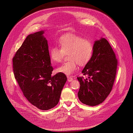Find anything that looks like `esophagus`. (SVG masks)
Returning a JSON list of instances; mask_svg holds the SVG:
<instances>
[{"mask_svg":"<svg viewBox=\"0 0 133 133\" xmlns=\"http://www.w3.org/2000/svg\"><path fill=\"white\" fill-rule=\"evenodd\" d=\"M67 80L68 82H71L73 80V78L71 76H67Z\"/></svg>","mask_w":133,"mask_h":133,"instance_id":"1","label":"esophagus"}]
</instances>
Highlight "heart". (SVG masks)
<instances>
[{"instance_id": "b5f03b06", "label": "heart", "mask_w": 133, "mask_h": 133, "mask_svg": "<svg viewBox=\"0 0 133 133\" xmlns=\"http://www.w3.org/2000/svg\"><path fill=\"white\" fill-rule=\"evenodd\" d=\"M60 48L53 46L50 50V58L53 64L61 61L65 54L69 60L59 66L55 72L67 76L72 75L78 68V65L83 66L91 59L93 44L90 40L74 33H67L61 37L58 41Z\"/></svg>"}]
</instances>
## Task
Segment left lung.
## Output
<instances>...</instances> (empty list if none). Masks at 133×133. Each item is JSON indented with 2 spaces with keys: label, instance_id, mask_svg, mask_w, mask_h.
Masks as SVG:
<instances>
[{
  "label": "left lung",
  "instance_id": "8db88e82",
  "mask_svg": "<svg viewBox=\"0 0 133 133\" xmlns=\"http://www.w3.org/2000/svg\"><path fill=\"white\" fill-rule=\"evenodd\" d=\"M117 61L108 41L103 38L94 41L92 57L82 71L88 79L78 77L80 89L78 96L86 105L101 103L112 89L116 73Z\"/></svg>",
  "mask_w": 133,
  "mask_h": 133
}]
</instances>
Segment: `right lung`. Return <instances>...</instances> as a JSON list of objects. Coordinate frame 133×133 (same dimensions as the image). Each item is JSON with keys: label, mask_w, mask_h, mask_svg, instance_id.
<instances>
[{"label": "right lung", "mask_w": 133, "mask_h": 133, "mask_svg": "<svg viewBox=\"0 0 133 133\" xmlns=\"http://www.w3.org/2000/svg\"><path fill=\"white\" fill-rule=\"evenodd\" d=\"M45 31L28 36L13 58L15 79L31 104L46 110L57 105L67 81L65 74L52 76L53 67Z\"/></svg>", "instance_id": "1"}]
</instances>
